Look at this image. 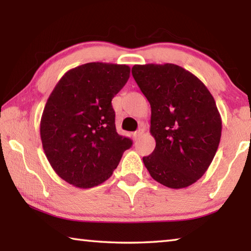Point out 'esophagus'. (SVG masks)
Here are the masks:
<instances>
[{
    "label": "esophagus",
    "instance_id": "34e87169",
    "mask_svg": "<svg viewBox=\"0 0 251 251\" xmlns=\"http://www.w3.org/2000/svg\"><path fill=\"white\" fill-rule=\"evenodd\" d=\"M143 133H144V128H139L137 131H135V133H134V138L137 139L138 137H141Z\"/></svg>",
    "mask_w": 251,
    "mask_h": 251
}]
</instances>
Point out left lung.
<instances>
[{"label": "left lung", "instance_id": "1", "mask_svg": "<svg viewBox=\"0 0 251 251\" xmlns=\"http://www.w3.org/2000/svg\"><path fill=\"white\" fill-rule=\"evenodd\" d=\"M131 74L151 108V155L143 157L159 184L193 185L209 167L222 137L214 97L197 76L175 64L134 65Z\"/></svg>", "mask_w": 251, "mask_h": 251}]
</instances>
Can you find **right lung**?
<instances>
[{
  "label": "right lung",
  "mask_w": 251,
  "mask_h": 251,
  "mask_svg": "<svg viewBox=\"0 0 251 251\" xmlns=\"http://www.w3.org/2000/svg\"><path fill=\"white\" fill-rule=\"evenodd\" d=\"M127 65L87 63L58 80L42 114V145L55 173L78 188L112 176L131 139L117 134L112 100L129 78Z\"/></svg>",
  "instance_id": "obj_1"
}]
</instances>
